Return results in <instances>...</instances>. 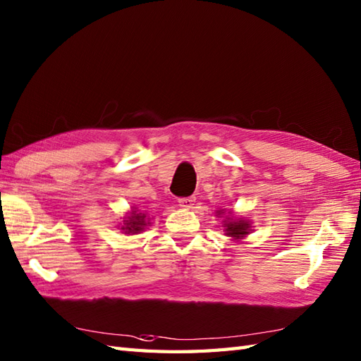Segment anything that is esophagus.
Listing matches in <instances>:
<instances>
[{"instance_id": "obj_1", "label": "esophagus", "mask_w": 361, "mask_h": 361, "mask_svg": "<svg viewBox=\"0 0 361 361\" xmlns=\"http://www.w3.org/2000/svg\"><path fill=\"white\" fill-rule=\"evenodd\" d=\"M194 202H195L194 197H181V198H178V203H180L181 208H192Z\"/></svg>"}]
</instances>
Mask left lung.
I'll return each instance as SVG.
<instances>
[{"label": "left lung", "mask_w": 361, "mask_h": 361, "mask_svg": "<svg viewBox=\"0 0 361 361\" xmlns=\"http://www.w3.org/2000/svg\"><path fill=\"white\" fill-rule=\"evenodd\" d=\"M219 214H220V212H219ZM225 226H226V233H228V235L237 237V239H239V237L247 235V234H248V228H250V225H248L247 221H245V220L226 221Z\"/></svg>", "instance_id": "1"}]
</instances>
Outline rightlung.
Masks as SVG:
<instances>
[{
	"instance_id": "obj_1",
	"label": "right lung",
	"mask_w": 361,
	"mask_h": 361,
	"mask_svg": "<svg viewBox=\"0 0 361 361\" xmlns=\"http://www.w3.org/2000/svg\"><path fill=\"white\" fill-rule=\"evenodd\" d=\"M149 220L145 219L144 214H136V211L132 212V217H128V220H126V226H122V229H124L126 233H140L144 229V226H147Z\"/></svg>"
}]
</instances>
